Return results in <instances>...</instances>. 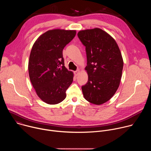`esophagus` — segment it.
<instances>
[{"instance_id":"obj_1","label":"esophagus","mask_w":151,"mask_h":151,"mask_svg":"<svg viewBox=\"0 0 151 151\" xmlns=\"http://www.w3.org/2000/svg\"><path fill=\"white\" fill-rule=\"evenodd\" d=\"M79 70H76V71H75V72H74V73H75V76H78V75H79Z\"/></svg>"}]
</instances>
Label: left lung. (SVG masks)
Listing matches in <instances>:
<instances>
[{
    "label": "left lung",
    "instance_id": "left-lung-1",
    "mask_svg": "<svg viewBox=\"0 0 151 151\" xmlns=\"http://www.w3.org/2000/svg\"><path fill=\"white\" fill-rule=\"evenodd\" d=\"M78 36L85 47L88 82L82 86L85 100L101 104L110 100L120 83L123 60L115 40L98 28L81 30Z\"/></svg>",
    "mask_w": 151,
    "mask_h": 151
}]
</instances>
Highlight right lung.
<instances>
[{
  "instance_id": "obj_1",
  "label": "right lung",
  "mask_w": 151,
  "mask_h": 151,
  "mask_svg": "<svg viewBox=\"0 0 151 151\" xmlns=\"http://www.w3.org/2000/svg\"><path fill=\"white\" fill-rule=\"evenodd\" d=\"M75 30L55 29L42 34L32 47L29 61L30 79L39 97L50 104L65 99L73 75L64 66L63 50Z\"/></svg>"
}]
</instances>
